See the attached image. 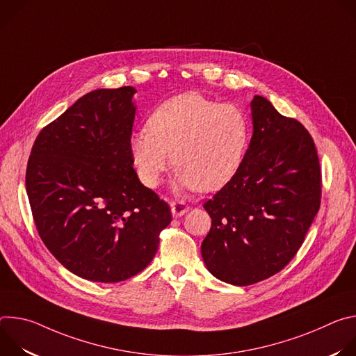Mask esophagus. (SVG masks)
<instances>
[{"instance_id": "esophagus-1", "label": "esophagus", "mask_w": 356, "mask_h": 356, "mask_svg": "<svg viewBox=\"0 0 356 356\" xmlns=\"http://www.w3.org/2000/svg\"><path fill=\"white\" fill-rule=\"evenodd\" d=\"M170 207H172V214L176 218L184 216L187 213V210H188V206L186 204V202H183V201H172L170 202Z\"/></svg>"}]
</instances>
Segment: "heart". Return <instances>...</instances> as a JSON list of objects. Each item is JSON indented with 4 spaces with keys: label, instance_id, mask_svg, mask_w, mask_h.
Returning a JSON list of instances; mask_svg holds the SVG:
<instances>
[{
    "label": "heart",
    "instance_id": "1",
    "mask_svg": "<svg viewBox=\"0 0 356 356\" xmlns=\"http://www.w3.org/2000/svg\"><path fill=\"white\" fill-rule=\"evenodd\" d=\"M146 125L131 136L129 150L147 187L161 183L173 161L177 187L214 191L236 173L249 140L246 117L236 106L194 91L166 99Z\"/></svg>",
    "mask_w": 356,
    "mask_h": 356
}]
</instances>
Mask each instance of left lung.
Returning a JSON list of instances; mask_svg holds the SVG:
<instances>
[{"label": "left lung", "mask_w": 356, "mask_h": 356, "mask_svg": "<svg viewBox=\"0 0 356 356\" xmlns=\"http://www.w3.org/2000/svg\"><path fill=\"white\" fill-rule=\"evenodd\" d=\"M253 135L231 180L204 202L211 229L201 243L220 280L249 286L280 272L304 242L321 204L314 139L265 97L250 103Z\"/></svg>", "instance_id": "1"}]
</instances>
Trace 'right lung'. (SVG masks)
Masks as SVG:
<instances>
[{
	"instance_id": "obj_1",
	"label": "right lung",
	"mask_w": 356,
	"mask_h": 356,
	"mask_svg": "<svg viewBox=\"0 0 356 356\" xmlns=\"http://www.w3.org/2000/svg\"><path fill=\"white\" fill-rule=\"evenodd\" d=\"M135 88L94 90L42 128L26 166L38 234L72 273L117 283L154 259L172 221L166 201L145 187L129 150Z\"/></svg>"
}]
</instances>
